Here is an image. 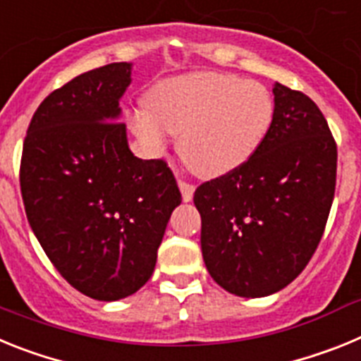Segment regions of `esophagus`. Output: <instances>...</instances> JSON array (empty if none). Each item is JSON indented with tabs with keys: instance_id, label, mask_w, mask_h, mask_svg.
<instances>
[{
	"instance_id": "34e87169",
	"label": "esophagus",
	"mask_w": 361,
	"mask_h": 361,
	"mask_svg": "<svg viewBox=\"0 0 361 361\" xmlns=\"http://www.w3.org/2000/svg\"><path fill=\"white\" fill-rule=\"evenodd\" d=\"M178 190H180V195H183L184 202H190L193 199V193H195V188L191 184L184 183V180H178Z\"/></svg>"
}]
</instances>
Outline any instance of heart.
<instances>
[{
	"label": "heart",
	"instance_id": "1",
	"mask_svg": "<svg viewBox=\"0 0 361 361\" xmlns=\"http://www.w3.org/2000/svg\"><path fill=\"white\" fill-rule=\"evenodd\" d=\"M146 110L128 116L137 141L161 155L170 135L188 168L202 178L238 170L266 141L275 99L262 82L235 73L191 72L162 79L146 92Z\"/></svg>",
	"mask_w": 361,
	"mask_h": 361
}]
</instances>
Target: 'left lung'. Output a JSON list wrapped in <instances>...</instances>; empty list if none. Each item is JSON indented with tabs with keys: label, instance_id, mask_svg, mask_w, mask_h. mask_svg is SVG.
<instances>
[{
	"label": "left lung",
	"instance_id": "1",
	"mask_svg": "<svg viewBox=\"0 0 361 361\" xmlns=\"http://www.w3.org/2000/svg\"><path fill=\"white\" fill-rule=\"evenodd\" d=\"M273 95L275 119L255 157L193 197L206 269L244 298L273 295L304 271L336 186V142L322 111L280 82Z\"/></svg>",
	"mask_w": 361,
	"mask_h": 361
}]
</instances>
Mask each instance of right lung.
<instances>
[{
	"label": "right lung",
	"instance_id": "add662e5",
	"mask_svg": "<svg viewBox=\"0 0 361 361\" xmlns=\"http://www.w3.org/2000/svg\"><path fill=\"white\" fill-rule=\"evenodd\" d=\"M132 73V63H110L54 90L32 117L21 157L32 231L63 279L101 302L148 282L183 200L164 161L130 149L119 101Z\"/></svg>",
	"mask_w": 361,
	"mask_h": 361
}]
</instances>
